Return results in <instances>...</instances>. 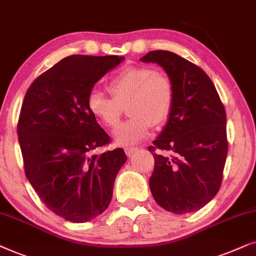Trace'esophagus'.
Masks as SVG:
<instances>
[{
    "instance_id": "34e87169",
    "label": "esophagus",
    "mask_w": 256,
    "mask_h": 256,
    "mask_svg": "<svg viewBox=\"0 0 256 256\" xmlns=\"http://www.w3.org/2000/svg\"><path fill=\"white\" fill-rule=\"evenodd\" d=\"M124 151H125V153H126V156H134L136 152H138L139 150H138L137 148H125Z\"/></svg>"
}]
</instances>
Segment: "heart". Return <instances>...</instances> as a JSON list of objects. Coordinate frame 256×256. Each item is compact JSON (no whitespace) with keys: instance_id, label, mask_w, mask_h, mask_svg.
<instances>
[{"instance_id":"heart-1","label":"heart","mask_w":256,"mask_h":256,"mask_svg":"<svg viewBox=\"0 0 256 256\" xmlns=\"http://www.w3.org/2000/svg\"><path fill=\"white\" fill-rule=\"evenodd\" d=\"M112 97L98 90L91 91L88 108L104 125L114 128L126 111L131 116L116 128L118 145H134L150 134L151 126L162 124L172 111L174 90L170 78L148 66H128L108 80Z\"/></svg>"}]
</instances>
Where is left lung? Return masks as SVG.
Wrapping results in <instances>:
<instances>
[{"mask_svg": "<svg viewBox=\"0 0 256 256\" xmlns=\"http://www.w3.org/2000/svg\"><path fill=\"white\" fill-rule=\"evenodd\" d=\"M140 60L162 66L174 90L168 122L148 148L172 156L154 153L150 190L168 212H196L216 196L222 182L228 151L224 108L205 71L179 54L156 50Z\"/></svg>", "mask_w": 256, "mask_h": 256, "instance_id": "obj_1", "label": "left lung"}]
</instances>
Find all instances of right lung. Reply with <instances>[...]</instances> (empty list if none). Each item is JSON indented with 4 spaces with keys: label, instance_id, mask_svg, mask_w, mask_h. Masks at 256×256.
<instances>
[{
    "label": "right lung",
    "instance_id": "obj_1",
    "mask_svg": "<svg viewBox=\"0 0 256 256\" xmlns=\"http://www.w3.org/2000/svg\"><path fill=\"white\" fill-rule=\"evenodd\" d=\"M122 56L66 57L26 91L17 134L26 176L48 208L71 222H86L108 208L122 148L96 154L110 142L88 108L94 84Z\"/></svg>",
    "mask_w": 256,
    "mask_h": 256
}]
</instances>
